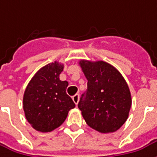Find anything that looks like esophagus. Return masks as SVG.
<instances>
[{"instance_id":"esophagus-1","label":"esophagus","mask_w":157,"mask_h":157,"mask_svg":"<svg viewBox=\"0 0 157 157\" xmlns=\"http://www.w3.org/2000/svg\"><path fill=\"white\" fill-rule=\"evenodd\" d=\"M72 100L74 101V103L75 105H77L79 102V100H80V96H79V94H75L74 96L72 97Z\"/></svg>"}]
</instances>
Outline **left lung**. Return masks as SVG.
<instances>
[{
	"mask_svg": "<svg viewBox=\"0 0 157 157\" xmlns=\"http://www.w3.org/2000/svg\"><path fill=\"white\" fill-rule=\"evenodd\" d=\"M87 88L78 103L87 125L101 133L116 132L129 116L132 96L119 70L104 61L79 62Z\"/></svg>",
	"mask_w": 157,
	"mask_h": 157,
	"instance_id": "1",
	"label": "left lung"
}]
</instances>
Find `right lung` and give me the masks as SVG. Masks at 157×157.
<instances>
[{"label":"right lung","instance_id":"add662e5","mask_svg":"<svg viewBox=\"0 0 157 157\" xmlns=\"http://www.w3.org/2000/svg\"><path fill=\"white\" fill-rule=\"evenodd\" d=\"M63 64L48 63L30 81L23 97L25 119L38 132H49L59 127L75 104L66 94L69 83L61 81Z\"/></svg>","mask_w":157,"mask_h":157}]
</instances>
